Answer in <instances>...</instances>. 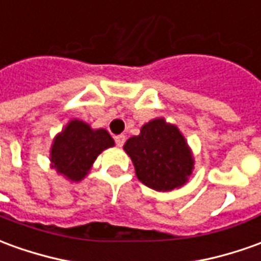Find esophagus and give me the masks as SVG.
Instances as JSON below:
<instances>
[{"mask_svg":"<svg viewBox=\"0 0 261 261\" xmlns=\"http://www.w3.org/2000/svg\"><path fill=\"white\" fill-rule=\"evenodd\" d=\"M114 141L117 144V147H123V144L125 141V136L124 134H120V136L114 137Z\"/></svg>","mask_w":261,"mask_h":261,"instance_id":"esophagus-1","label":"esophagus"}]
</instances>
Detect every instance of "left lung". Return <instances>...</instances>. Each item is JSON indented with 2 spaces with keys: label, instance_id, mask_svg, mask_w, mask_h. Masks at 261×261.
<instances>
[{
  "label": "left lung",
  "instance_id": "1",
  "mask_svg": "<svg viewBox=\"0 0 261 261\" xmlns=\"http://www.w3.org/2000/svg\"><path fill=\"white\" fill-rule=\"evenodd\" d=\"M123 148L134 164L137 178L158 192L184 187L194 171V154L185 137L164 117L145 123Z\"/></svg>",
  "mask_w": 261,
  "mask_h": 261
}]
</instances>
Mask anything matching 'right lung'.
Here are the masks:
<instances>
[{
  "instance_id": "1",
  "label": "right lung",
  "mask_w": 261,
  "mask_h": 261,
  "mask_svg": "<svg viewBox=\"0 0 261 261\" xmlns=\"http://www.w3.org/2000/svg\"><path fill=\"white\" fill-rule=\"evenodd\" d=\"M114 147V140L105 128H92L79 118H72L50 145V168L70 182H80L90 172L96 158Z\"/></svg>"
}]
</instances>
